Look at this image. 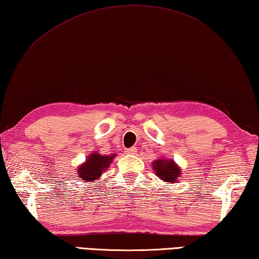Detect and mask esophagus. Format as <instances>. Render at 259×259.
<instances>
[{
    "label": "esophagus",
    "mask_w": 259,
    "mask_h": 259,
    "mask_svg": "<svg viewBox=\"0 0 259 259\" xmlns=\"http://www.w3.org/2000/svg\"><path fill=\"white\" fill-rule=\"evenodd\" d=\"M136 153H137V148H136V147H130V148H126L125 149V154L135 155Z\"/></svg>",
    "instance_id": "34e87169"
}]
</instances>
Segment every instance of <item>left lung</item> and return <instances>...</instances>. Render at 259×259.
<instances>
[{
	"label": "left lung",
	"mask_w": 259,
	"mask_h": 259,
	"mask_svg": "<svg viewBox=\"0 0 259 259\" xmlns=\"http://www.w3.org/2000/svg\"><path fill=\"white\" fill-rule=\"evenodd\" d=\"M154 170L156 176L166 182H176L178 177L181 176V171L173 161L166 159H157L154 162Z\"/></svg>",
	"instance_id": "8db88e82"
}]
</instances>
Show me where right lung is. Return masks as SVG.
<instances>
[{
  "instance_id": "obj_1",
  "label": "right lung",
  "mask_w": 259,
  "mask_h": 259,
  "mask_svg": "<svg viewBox=\"0 0 259 259\" xmlns=\"http://www.w3.org/2000/svg\"><path fill=\"white\" fill-rule=\"evenodd\" d=\"M115 155H100L97 153H93L91 156L88 157L86 163L79 167L78 170V177L84 181L97 180L98 178L102 176V172H104L107 167H109L110 163ZM79 179V178H78Z\"/></svg>"
}]
</instances>
